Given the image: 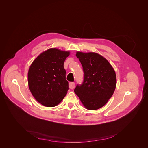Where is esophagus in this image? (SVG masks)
<instances>
[{
    "label": "esophagus",
    "mask_w": 148,
    "mask_h": 148,
    "mask_svg": "<svg viewBox=\"0 0 148 148\" xmlns=\"http://www.w3.org/2000/svg\"><path fill=\"white\" fill-rule=\"evenodd\" d=\"M75 87V83H73V82H70V83H69V88L71 89H74Z\"/></svg>",
    "instance_id": "34e87169"
}]
</instances>
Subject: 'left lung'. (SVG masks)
Segmentation results:
<instances>
[{"mask_svg": "<svg viewBox=\"0 0 148 148\" xmlns=\"http://www.w3.org/2000/svg\"><path fill=\"white\" fill-rule=\"evenodd\" d=\"M76 56L83 66L84 77L82 84L77 85L75 93L86 109H98L106 105L114 92L115 71L99 53L77 52Z\"/></svg>", "mask_w": 148, "mask_h": 148, "instance_id": "8db88e82", "label": "left lung"}]
</instances>
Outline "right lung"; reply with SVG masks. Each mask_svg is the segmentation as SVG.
I'll list each match as a JSON object with an SVG mask.
<instances>
[{
	"instance_id": "1",
	"label": "right lung",
	"mask_w": 148,
	"mask_h": 148,
	"mask_svg": "<svg viewBox=\"0 0 148 148\" xmlns=\"http://www.w3.org/2000/svg\"><path fill=\"white\" fill-rule=\"evenodd\" d=\"M69 51L49 48L31 64L28 72L29 89L36 100L47 107L58 105L67 93L68 82L64 63Z\"/></svg>"
}]
</instances>
